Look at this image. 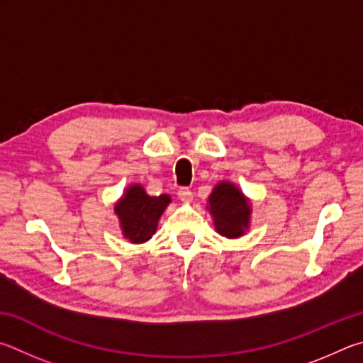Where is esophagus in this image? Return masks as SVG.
I'll return each instance as SVG.
<instances>
[{
  "mask_svg": "<svg viewBox=\"0 0 363 363\" xmlns=\"http://www.w3.org/2000/svg\"><path fill=\"white\" fill-rule=\"evenodd\" d=\"M178 198H180V201L183 202V204H189V202L193 201V193H191V189H188V188H182L180 191H178Z\"/></svg>",
  "mask_w": 363,
  "mask_h": 363,
  "instance_id": "1",
  "label": "esophagus"
}]
</instances>
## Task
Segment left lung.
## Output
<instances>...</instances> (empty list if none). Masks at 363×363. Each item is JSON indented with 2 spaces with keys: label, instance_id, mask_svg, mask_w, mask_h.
I'll return each mask as SVG.
<instances>
[{
  "label": "left lung",
  "instance_id": "8db88e82",
  "mask_svg": "<svg viewBox=\"0 0 363 363\" xmlns=\"http://www.w3.org/2000/svg\"><path fill=\"white\" fill-rule=\"evenodd\" d=\"M215 231L228 239L242 238L250 228L252 202L234 183L218 182L207 199Z\"/></svg>",
  "mask_w": 363,
  "mask_h": 363
}]
</instances>
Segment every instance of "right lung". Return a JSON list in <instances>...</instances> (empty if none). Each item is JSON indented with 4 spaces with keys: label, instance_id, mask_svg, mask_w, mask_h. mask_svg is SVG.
Returning <instances> with one entry per match:
<instances>
[{
    "label": "right lung",
    "instance_id": "add662e5",
    "mask_svg": "<svg viewBox=\"0 0 363 363\" xmlns=\"http://www.w3.org/2000/svg\"><path fill=\"white\" fill-rule=\"evenodd\" d=\"M172 199L169 194L150 196L140 183L125 188L114 204V213L124 239L132 244H143L152 238L157 223Z\"/></svg>",
    "mask_w": 363,
    "mask_h": 363
}]
</instances>
